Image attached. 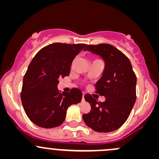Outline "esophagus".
Listing matches in <instances>:
<instances>
[{
	"label": "esophagus",
	"instance_id": "34e87169",
	"mask_svg": "<svg viewBox=\"0 0 159 159\" xmlns=\"http://www.w3.org/2000/svg\"><path fill=\"white\" fill-rule=\"evenodd\" d=\"M82 101H84V93L82 95Z\"/></svg>",
	"mask_w": 159,
	"mask_h": 159
}]
</instances>
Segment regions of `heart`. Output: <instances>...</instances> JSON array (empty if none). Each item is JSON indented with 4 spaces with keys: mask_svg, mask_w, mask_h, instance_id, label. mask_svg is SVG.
<instances>
[{
    "mask_svg": "<svg viewBox=\"0 0 159 159\" xmlns=\"http://www.w3.org/2000/svg\"><path fill=\"white\" fill-rule=\"evenodd\" d=\"M77 61H78V57H75V58L72 60V61H71V69H74V68L75 67L76 63H77Z\"/></svg>",
    "mask_w": 159,
    "mask_h": 159,
    "instance_id": "1",
    "label": "heart"
}]
</instances>
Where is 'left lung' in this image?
Masks as SVG:
<instances>
[{"label":"left lung","instance_id":"obj_1","mask_svg":"<svg viewBox=\"0 0 159 159\" xmlns=\"http://www.w3.org/2000/svg\"><path fill=\"white\" fill-rule=\"evenodd\" d=\"M84 50L99 55L105 61L104 72L95 84V93L104 96L106 100L98 102L96 97L85 94L91 109L83 115V120L95 131H114L127 121L135 103L137 76L129 59L112 45L90 44Z\"/></svg>","mask_w":159,"mask_h":159}]
</instances>
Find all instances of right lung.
Masks as SVG:
<instances>
[{
  "instance_id": "add662e5",
  "label": "right lung",
  "mask_w": 159,
  "mask_h": 159,
  "mask_svg": "<svg viewBox=\"0 0 159 159\" xmlns=\"http://www.w3.org/2000/svg\"><path fill=\"white\" fill-rule=\"evenodd\" d=\"M87 44L54 43L34 56L23 78L21 100L29 119L38 127L53 128L63 123L67 109L81 102L78 88L60 93L59 78L69 75L71 63Z\"/></svg>"
}]
</instances>
